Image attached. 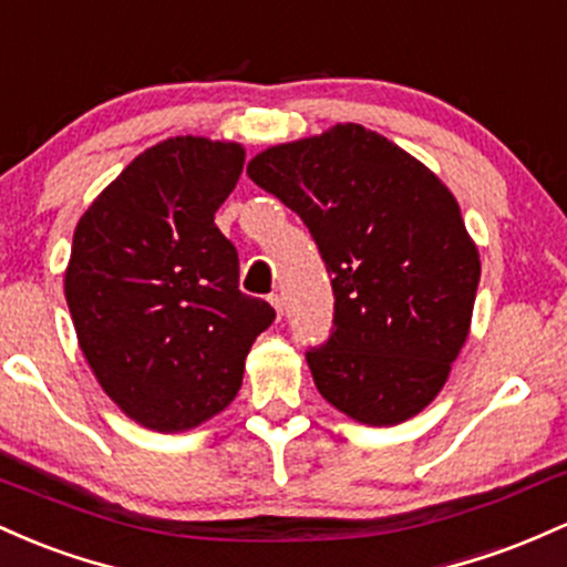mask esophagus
Wrapping results in <instances>:
<instances>
[{"label":"esophagus","mask_w":567,"mask_h":567,"mask_svg":"<svg viewBox=\"0 0 567 567\" xmlns=\"http://www.w3.org/2000/svg\"><path fill=\"white\" fill-rule=\"evenodd\" d=\"M267 300H270L272 308H276L278 318H281V316H284V295H281V291H272V295L267 297Z\"/></svg>","instance_id":"esophagus-1"}]
</instances>
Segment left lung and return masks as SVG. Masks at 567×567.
I'll return each mask as SVG.
<instances>
[{"mask_svg":"<svg viewBox=\"0 0 567 567\" xmlns=\"http://www.w3.org/2000/svg\"><path fill=\"white\" fill-rule=\"evenodd\" d=\"M249 179L313 235L334 318L313 383L367 425H396L442 391L472 323L480 254L447 187L355 123L265 150Z\"/></svg>","mask_w":567,"mask_h":567,"instance_id":"obj_1","label":"left lung"}]
</instances>
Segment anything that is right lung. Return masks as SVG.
Returning <instances> with one entry per match:
<instances>
[{"label":"right lung","mask_w":567,"mask_h":567,"mask_svg":"<svg viewBox=\"0 0 567 567\" xmlns=\"http://www.w3.org/2000/svg\"><path fill=\"white\" fill-rule=\"evenodd\" d=\"M240 171L238 144L165 138L74 230L63 289L80 348L112 402L152 431L195 429L225 410L276 318L238 289V251L214 225Z\"/></svg>","instance_id":"obj_1"}]
</instances>
